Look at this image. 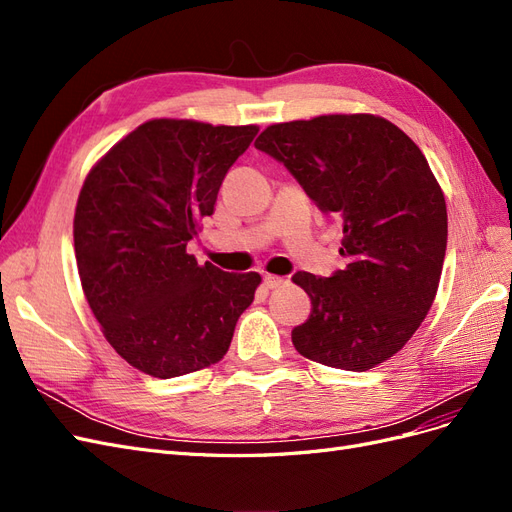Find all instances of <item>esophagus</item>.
Returning <instances> with one entry per match:
<instances>
[{
    "label": "esophagus",
    "mask_w": 512,
    "mask_h": 512,
    "mask_svg": "<svg viewBox=\"0 0 512 512\" xmlns=\"http://www.w3.org/2000/svg\"><path fill=\"white\" fill-rule=\"evenodd\" d=\"M284 284V277H280V275H271V273H267L265 275V286L267 288H280Z\"/></svg>",
    "instance_id": "34e87169"
}]
</instances>
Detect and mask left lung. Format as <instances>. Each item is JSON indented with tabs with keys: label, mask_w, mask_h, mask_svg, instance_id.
Masks as SVG:
<instances>
[{
	"label": "left lung",
	"mask_w": 512,
	"mask_h": 512,
	"mask_svg": "<svg viewBox=\"0 0 512 512\" xmlns=\"http://www.w3.org/2000/svg\"><path fill=\"white\" fill-rule=\"evenodd\" d=\"M254 145L344 222V269L292 275L312 299L309 318L292 329L294 348L348 371L389 361L431 309L446 254L444 194L423 151L369 113L273 123Z\"/></svg>",
	"instance_id": "1"
}]
</instances>
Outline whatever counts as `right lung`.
Listing matches in <instances>:
<instances>
[{
	"mask_svg": "<svg viewBox=\"0 0 512 512\" xmlns=\"http://www.w3.org/2000/svg\"><path fill=\"white\" fill-rule=\"evenodd\" d=\"M258 126L149 119L89 170L74 211V254L106 342L153 378L224 359L262 277L198 265L188 241L213 213L228 168Z\"/></svg>",
	"mask_w": 512,
	"mask_h": 512,
	"instance_id": "add662e5",
	"label": "right lung"
}]
</instances>
